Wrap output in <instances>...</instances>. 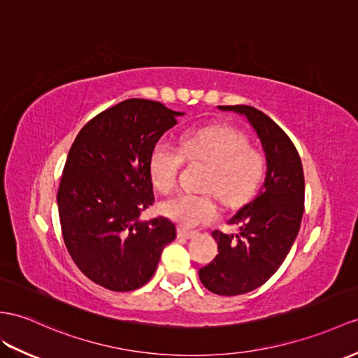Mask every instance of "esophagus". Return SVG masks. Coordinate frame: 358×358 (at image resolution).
<instances>
[{"mask_svg":"<svg viewBox=\"0 0 358 358\" xmlns=\"http://www.w3.org/2000/svg\"><path fill=\"white\" fill-rule=\"evenodd\" d=\"M197 234H199L197 231H189L187 228H182V226H179L178 228V237H180V238H193Z\"/></svg>","mask_w":358,"mask_h":358,"instance_id":"34e87169","label":"esophagus"}]
</instances>
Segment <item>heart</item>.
<instances>
[{"label":"heart","instance_id":"heart-1","mask_svg":"<svg viewBox=\"0 0 358 358\" xmlns=\"http://www.w3.org/2000/svg\"><path fill=\"white\" fill-rule=\"evenodd\" d=\"M205 162L209 170L202 188L211 193H182L162 205V213L185 228L205 224L217 217V197L226 206H240L257 194L267 173L266 153L250 145L245 134L232 127L213 126L187 132L180 147L161 141L149 158L153 187L167 194L176 188L184 162Z\"/></svg>","mask_w":358,"mask_h":358}]
</instances>
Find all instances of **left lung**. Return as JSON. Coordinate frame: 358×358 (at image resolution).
<instances>
[{"label":"left lung","mask_w":358,"mask_h":358,"mask_svg":"<svg viewBox=\"0 0 358 358\" xmlns=\"http://www.w3.org/2000/svg\"><path fill=\"white\" fill-rule=\"evenodd\" d=\"M246 115L263 144L267 174L258 196L234 215L237 235L214 231L219 255L199 270L209 292L222 296L258 289L284 263L301 228L305 199L299 153L275 121L252 106H219Z\"/></svg>","instance_id":"8db88e82"}]
</instances>
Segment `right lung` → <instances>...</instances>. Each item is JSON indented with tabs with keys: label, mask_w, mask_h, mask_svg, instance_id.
I'll return each instance as SVG.
<instances>
[{
	"label": "right lung",
	"mask_w": 358,
	"mask_h": 358,
	"mask_svg": "<svg viewBox=\"0 0 358 358\" xmlns=\"http://www.w3.org/2000/svg\"><path fill=\"white\" fill-rule=\"evenodd\" d=\"M178 115L159 101L129 99L91 118L68 152L57 189L62 237L76 266L104 289L149 282L176 238L165 217H138L155 203L150 153Z\"/></svg>",
	"instance_id": "right-lung-1"
}]
</instances>
